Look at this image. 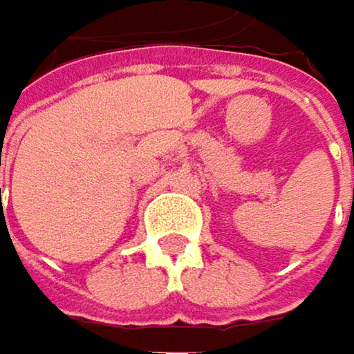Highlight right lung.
Instances as JSON below:
<instances>
[{"label":"right lung","instance_id":"add662e5","mask_svg":"<svg viewBox=\"0 0 354 354\" xmlns=\"http://www.w3.org/2000/svg\"><path fill=\"white\" fill-rule=\"evenodd\" d=\"M0 192H1V190H0Z\"/></svg>","mask_w":354,"mask_h":354}]
</instances>
